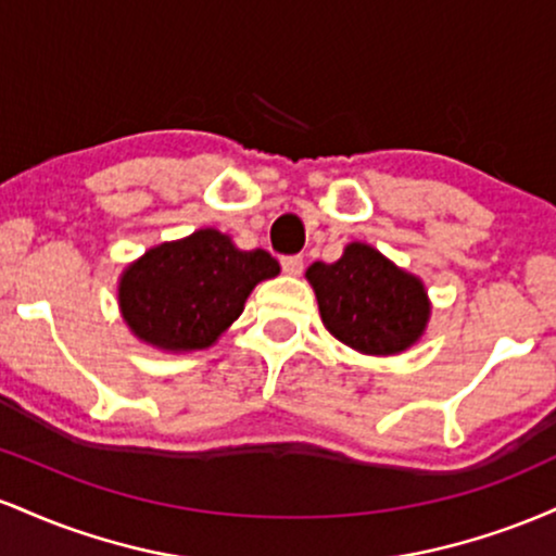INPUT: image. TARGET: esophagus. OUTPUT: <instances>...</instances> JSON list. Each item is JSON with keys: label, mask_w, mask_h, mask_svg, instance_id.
Instances as JSON below:
<instances>
[{"label": "esophagus", "mask_w": 556, "mask_h": 556, "mask_svg": "<svg viewBox=\"0 0 556 556\" xmlns=\"http://www.w3.org/2000/svg\"><path fill=\"white\" fill-rule=\"evenodd\" d=\"M282 269H285V274H290V277H300V274H303V258H300V256H285L282 258Z\"/></svg>", "instance_id": "34e87169"}]
</instances>
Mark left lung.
Returning a JSON list of instances; mask_svg holds the SVG:
<instances>
[{
	"mask_svg": "<svg viewBox=\"0 0 556 556\" xmlns=\"http://www.w3.org/2000/svg\"><path fill=\"white\" fill-rule=\"evenodd\" d=\"M329 334L363 355H400L426 334L431 300L424 279L368 242H348L334 264L305 269Z\"/></svg>",
	"mask_w": 556,
	"mask_h": 556,
	"instance_id": "8db88e82",
	"label": "left lung"
}]
</instances>
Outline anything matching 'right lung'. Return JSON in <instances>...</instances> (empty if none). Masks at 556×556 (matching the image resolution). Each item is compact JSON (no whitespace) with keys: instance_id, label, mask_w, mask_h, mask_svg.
I'll use <instances>...</instances> for the list:
<instances>
[{"instance_id":"1","label":"right lung","mask_w":556,"mask_h":556,"mask_svg":"<svg viewBox=\"0 0 556 556\" xmlns=\"http://www.w3.org/2000/svg\"><path fill=\"white\" fill-rule=\"evenodd\" d=\"M279 274L277 258L240 251L214 227L149 248L117 282L119 314L140 342L164 353L206 350L238 321L253 287Z\"/></svg>"}]
</instances>
